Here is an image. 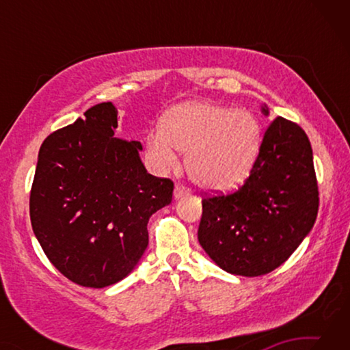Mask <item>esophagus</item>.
I'll list each match as a JSON object with an SVG mask.
<instances>
[{
    "instance_id": "34e87169",
    "label": "esophagus",
    "mask_w": 350,
    "mask_h": 350,
    "mask_svg": "<svg viewBox=\"0 0 350 350\" xmlns=\"http://www.w3.org/2000/svg\"><path fill=\"white\" fill-rule=\"evenodd\" d=\"M189 189L187 187L180 185V183H177V185L174 187V198H180L183 196V194H188Z\"/></svg>"
}]
</instances>
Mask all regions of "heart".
<instances>
[{"label": "heart", "mask_w": 350, "mask_h": 350, "mask_svg": "<svg viewBox=\"0 0 350 350\" xmlns=\"http://www.w3.org/2000/svg\"><path fill=\"white\" fill-rule=\"evenodd\" d=\"M260 128L252 112L211 103H189L165 117L146 137V154L159 173L188 152L191 179L206 189H228L250 173L256 161Z\"/></svg>", "instance_id": "1"}]
</instances>
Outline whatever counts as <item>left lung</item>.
<instances>
[{
    "label": "left lung",
    "instance_id": "8db88e82",
    "mask_svg": "<svg viewBox=\"0 0 350 350\" xmlns=\"http://www.w3.org/2000/svg\"><path fill=\"white\" fill-rule=\"evenodd\" d=\"M318 205L309 137L298 123L276 117L245 182L233 193L205 194L199 244L228 273H270L309 234Z\"/></svg>",
    "mask_w": 350,
    "mask_h": 350
}]
</instances>
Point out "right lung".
Masks as SVG:
<instances>
[{"label": "right lung", "instance_id": "1", "mask_svg": "<svg viewBox=\"0 0 350 350\" xmlns=\"http://www.w3.org/2000/svg\"><path fill=\"white\" fill-rule=\"evenodd\" d=\"M116 128V106L94 105L44 139L32 182L33 233L54 267L83 287L131 273L151 215L173 199V180L146 173L140 142L114 137Z\"/></svg>", "mask_w": 350, "mask_h": 350}]
</instances>
